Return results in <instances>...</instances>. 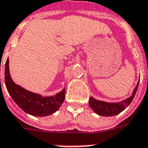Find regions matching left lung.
Instances as JSON below:
<instances>
[{
    "instance_id": "obj_1",
    "label": "left lung",
    "mask_w": 148,
    "mask_h": 148,
    "mask_svg": "<svg viewBox=\"0 0 148 148\" xmlns=\"http://www.w3.org/2000/svg\"><path fill=\"white\" fill-rule=\"evenodd\" d=\"M139 85V81L134 87L132 94L127 99L116 103H109V102L102 101L95 99L93 97H90L89 105L90 108L94 111L95 113L102 116H116L130 105V103L134 99V97L137 92Z\"/></svg>"
}]
</instances>
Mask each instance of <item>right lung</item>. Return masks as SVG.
Wrapping results in <instances>:
<instances>
[{
  "label": "right lung",
  "mask_w": 148,
  "mask_h": 148,
  "mask_svg": "<svg viewBox=\"0 0 148 148\" xmlns=\"http://www.w3.org/2000/svg\"><path fill=\"white\" fill-rule=\"evenodd\" d=\"M4 79L7 90L12 99L20 109L32 116L39 117L50 116L59 109L64 100V87L54 96L43 97L15 84L10 74L8 58L5 64Z\"/></svg>",
  "instance_id": "add662e5"
}]
</instances>
